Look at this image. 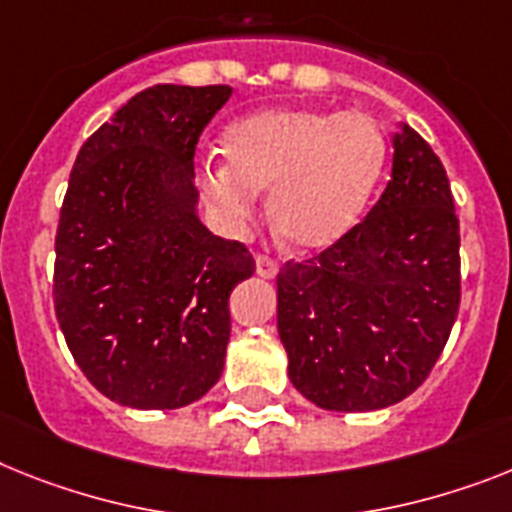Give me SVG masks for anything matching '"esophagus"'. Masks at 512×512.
Masks as SVG:
<instances>
[{
	"mask_svg": "<svg viewBox=\"0 0 512 512\" xmlns=\"http://www.w3.org/2000/svg\"><path fill=\"white\" fill-rule=\"evenodd\" d=\"M257 276L260 278H276L278 276V263L268 255H257Z\"/></svg>",
	"mask_w": 512,
	"mask_h": 512,
	"instance_id": "34e87169",
	"label": "esophagus"
}]
</instances>
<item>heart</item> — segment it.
I'll return each instance as SVG.
<instances>
[{"label":"heart","instance_id":"b5f03b06","mask_svg":"<svg viewBox=\"0 0 512 512\" xmlns=\"http://www.w3.org/2000/svg\"><path fill=\"white\" fill-rule=\"evenodd\" d=\"M223 166L203 174V195L223 218L247 223L255 192L270 190V221L302 252L325 249L354 229L380 182L388 143L362 111L309 106L260 109L221 135Z\"/></svg>","mask_w":512,"mask_h":512}]
</instances>
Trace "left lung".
Returning a JSON list of instances; mask_svg holds the SVG:
<instances>
[{"label":"left lung","instance_id":"1","mask_svg":"<svg viewBox=\"0 0 512 512\" xmlns=\"http://www.w3.org/2000/svg\"><path fill=\"white\" fill-rule=\"evenodd\" d=\"M393 148V174L367 218L278 273L289 377L320 409L403 401L427 380L458 317L461 231L448 174L409 124Z\"/></svg>","mask_w":512,"mask_h":512}]
</instances>
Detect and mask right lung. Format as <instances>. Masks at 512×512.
Returning a JSON list of instances; mask_svg holds the SVG:
<instances>
[{"instance_id": "right-lung-1", "label": "right lung", "mask_w": 512, "mask_h": 512, "mask_svg": "<svg viewBox=\"0 0 512 512\" xmlns=\"http://www.w3.org/2000/svg\"><path fill=\"white\" fill-rule=\"evenodd\" d=\"M229 85H153L88 137L57 229L54 309L77 367L132 409H182L218 382L229 296L255 273L197 218L195 145Z\"/></svg>"}]
</instances>
